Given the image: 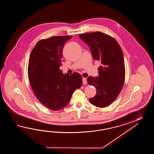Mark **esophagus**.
I'll list each match as a JSON object with an SVG mask.
<instances>
[{
  "label": "esophagus",
  "mask_w": 154,
  "mask_h": 154,
  "mask_svg": "<svg viewBox=\"0 0 154 154\" xmlns=\"http://www.w3.org/2000/svg\"><path fill=\"white\" fill-rule=\"evenodd\" d=\"M86 83H87L86 79L85 78H82V84H83L84 85H85V84H86Z\"/></svg>",
  "instance_id": "obj_1"
}]
</instances>
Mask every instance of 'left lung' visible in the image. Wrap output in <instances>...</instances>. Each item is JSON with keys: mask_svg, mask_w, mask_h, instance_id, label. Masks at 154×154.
I'll list each match as a JSON object with an SVG mask.
<instances>
[{"mask_svg": "<svg viewBox=\"0 0 154 154\" xmlns=\"http://www.w3.org/2000/svg\"><path fill=\"white\" fill-rule=\"evenodd\" d=\"M88 44L93 58L100 61L98 76H89L88 82L96 88L91 103L102 108L111 105L118 97L124 85L125 66L123 54L117 41L101 32L85 33L79 35Z\"/></svg>", "mask_w": 154, "mask_h": 154, "instance_id": "8db88e82", "label": "left lung"}]
</instances>
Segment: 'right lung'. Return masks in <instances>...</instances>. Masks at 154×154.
<instances>
[{
    "label": "right lung",
    "mask_w": 154,
    "mask_h": 154,
    "mask_svg": "<svg viewBox=\"0 0 154 154\" xmlns=\"http://www.w3.org/2000/svg\"><path fill=\"white\" fill-rule=\"evenodd\" d=\"M72 37L53 36L40 40L29 56V83L39 101L53 111L66 107L73 92L82 85V76L78 72L64 74L59 69L64 45Z\"/></svg>",
    "instance_id": "add662e5"
}]
</instances>
